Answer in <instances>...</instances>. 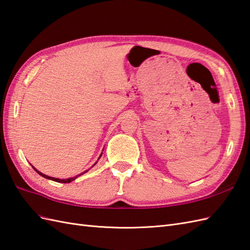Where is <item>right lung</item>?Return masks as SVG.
<instances>
[{"label":"right lung","mask_w":250,"mask_h":250,"mask_svg":"<svg viewBox=\"0 0 250 250\" xmlns=\"http://www.w3.org/2000/svg\"><path fill=\"white\" fill-rule=\"evenodd\" d=\"M101 155H102V153H101V154H100V156H99V158L101 157ZM98 158V159H99ZM96 164H97V162H96L95 164H94V166L96 165ZM36 171H37V173H39L41 176H43V177H45V178H47V180H50V181H54V182H59V183H70V182H73L74 180H76V178L77 177H78V176H80V175H82V174H84L85 173V172H87L88 170H86V171H84V172H83V173H81V174H79V175H76V176H74V177H70V178H65V180H64V178H63V180H60V178H56V177H52V176H48V175H45V174H43V173H41V172L40 171H38L35 167H33Z\"/></svg>","instance_id":"obj_1"}]
</instances>
